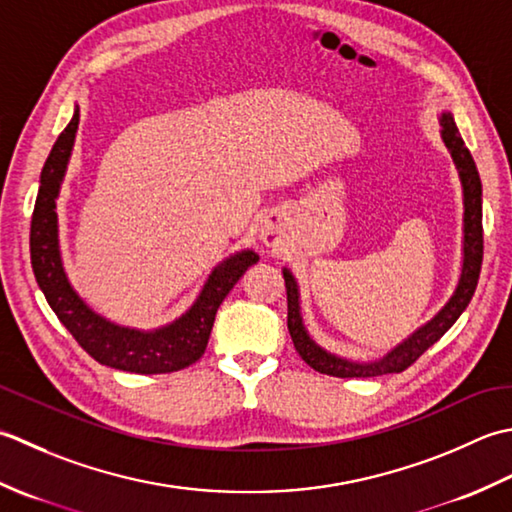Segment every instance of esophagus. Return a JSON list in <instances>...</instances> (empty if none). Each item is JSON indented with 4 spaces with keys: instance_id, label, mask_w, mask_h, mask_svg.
Segmentation results:
<instances>
[{
    "instance_id": "1",
    "label": "esophagus",
    "mask_w": 512,
    "mask_h": 512,
    "mask_svg": "<svg viewBox=\"0 0 512 512\" xmlns=\"http://www.w3.org/2000/svg\"><path fill=\"white\" fill-rule=\"evenodd\" d=\"M278 227L274 225V223H265V227H263V241L267 243V245H278Z\"/></svg>"
}]
</instances>
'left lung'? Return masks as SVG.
Instances as JSON below:
<instances>
[{
    "mask_svg": "<svg viewBox=\"0 0 512 512\" xmlns=\"http://www.w3.org/2000/svg\"><path fill=\"white\" fill-rule=\"evenodd\" d=\"M440 123H442V139L446 143V148L451 150V156L457 165V172H460L462 187H464V265H462V276H460V283H457L455 294L440 311H437V316L433 320L426 322V325L417 329L413 336L406 338L395 349H391L384 358L375 362H351V360L333 356V353H327L309 338V333L305 331V325H302V318H300L296 278L291 276L289 269H283L285 287H287V327L291 333V340H294V347L300 353V358L318 373H327V375H333V378H375V375H384V373H402L455 325V320L462 316V311L468 307V302H471L475 294L479 269H482V258H484L482 181H479V172L475 168L473 156L464 145L451 112H444Z\"/></svg>",
    "mask_w": 512,
    "mask_h": 512,
    "instance_id": "left-lung-1",
    "label": "left lung"
}]
</instances>
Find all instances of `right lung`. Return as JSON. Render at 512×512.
Returning <instances> with one entry per match:
<instances>
[{"label": "right lung", "instance_id": "obj_1", "mask_svg": "<svg viewBox=\"0 0 512 512\" xmlns=\"http://www.w3.org/2000/svg\"><path fill=\"white\" fill-rule=\"evenodd\" d=\"M77 128L79 108L52 145L44 170H41V185L35 201L33 223H30V263H33L37 285L44 291L48 305L61 320V325L72 333L81 349L106 367L145 375L172 373L190 367L205 353L221 302L238 283V278L245 274L247 267L258 263V254H254L252 249H245V252L223 260L207 278L201 296L196 298L190 311H185L168 327L139 331L119 327L95 314L70 287L64 265H61L57 238L55 198L59 196L61 179L66 174Z\"/></svg>", "mask_w": 512, "mask_h": 512}]
</instances>
